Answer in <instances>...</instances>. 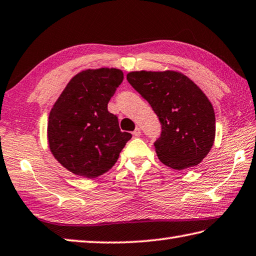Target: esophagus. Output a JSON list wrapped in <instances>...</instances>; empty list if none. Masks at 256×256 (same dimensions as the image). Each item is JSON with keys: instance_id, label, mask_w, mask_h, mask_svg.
<instances>
[{"instance_id": "esophagus-1", "label": "esophagus", "mask_w": 256, "mask_h": 256, "mask_svg": "<svg viewBox=\"0 0 256 256\" xmlns=\"http://www.w3.org/2000/svg\"><path fill=\"white\" fill-rule=\"evenodd\" d=\"M133 136H141V130L138 128H136V130H134Z\"/></svg>"}]
</instances>
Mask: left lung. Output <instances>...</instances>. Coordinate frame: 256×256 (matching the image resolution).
<instances>
[{"mask_svg":"<svg viewBox=\"0 0 256 256\" xmlns=\"http://www.w3.org/2000/svg\"><path fill=\"white\" fill-rule=\"evenodd\" d=\"M126 78L160 120L162 132L154 146L162 164L174 170L200 164L216 134L215 112L205 92L174 70L131 72Z\"/></svg>","mask_w":256,"mask_h":256,"instance_id":"left-lung-1","label":"left lung"}]
</instances>
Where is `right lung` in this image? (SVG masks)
Masks as SVG:
<instances>
[{"instance_id": "obj_1", "label": "right lung", "mask_w": 256, "mask_h": 256, "mask_svg": "<svg viewBox=\"0 0 256 256\" xmlns=\"http://www.w3.org/2000/svg\"><path fill=\"white\" fill-rule=\"evenodd\" d=\"M123 78L118 68L85 69L69 80L51 108L50 152L72 174L92 179L108 172L132 138L120 132L118 118L108 110Z\"/></svg>"}]
</instances>
